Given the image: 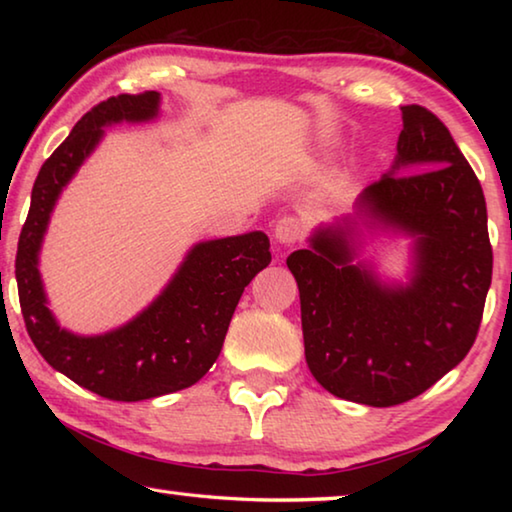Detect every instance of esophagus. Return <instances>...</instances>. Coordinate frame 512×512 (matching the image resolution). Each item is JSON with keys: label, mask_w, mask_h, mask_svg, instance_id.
I'll list each match as a JSON object with an SVG mask.
<instances>
[{"label": "esophagus", "mask_w": 512, "mask_h": 512, "mask_svg": "<svg viewBox=\"0 0 512 512\" xmlns=\"http://www.w3.org/2000/svg\"><path fill=\"white\" fill-rule=\"evenodd\" d=\"M305 232V223H302L298 216H282L280 221L273 225V237L277 244L282 246H293Z\"/></svg>", "instance_id": "1"}]
</instances>
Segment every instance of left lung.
<instances>
[{"label": "left lung", "instance_id": "8db88e82", "mask_svg": "<svg viewBox=\"0 0 512 512\" xmlns=\"http://www.w3.org/2000/svg\"><path fill=\"white\" fill-rule=\"evenodd\" d=\"M402 124L391 171L287 257L311 375L368 406L409 402L465 359L492 280L479 178L433 112L404 106ZM363 229L412 239L406 283L381 281L356 259Z\"/></svg>", "mask_w": 512, "mask_h": 512}]
</instances>
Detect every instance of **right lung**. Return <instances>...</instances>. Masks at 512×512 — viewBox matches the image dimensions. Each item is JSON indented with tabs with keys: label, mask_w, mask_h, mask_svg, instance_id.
I'll return each mask as SVG.
<instances>
[{
	"label": "right lung",
	"mask_w": 512,
	"mask_h": 512,
	"mask_svg": "<svg viewBox=\"0 0 512 512\" xmlns=\"http://www.w3.org/2000/svg\"><path fill=\"white\" fill-rule=\"evenodd\" d=\"M160 92L101 101L42 164L15 257L20 307L33 345L51 368L117 402H140L196 384L219 357L250 280L271 264L264 232L201 241L149 307L110 332L83 336L60 327L40 277V248L69 180L106 135V126L158 117Z\"/></svg>",
	"instance_id": "add662e5"
}]
</instances>
